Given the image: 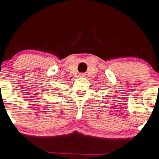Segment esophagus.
I'll return each instance as SVG.
<instances>
[{
  "instance_id": "34e87169",
  "label": "esophagus",
  "mask_w": 159,
  "mask_h": 159,
  "mask_svg": "<svg viewBox=\"0 0 159 159\" xmlns=\"http://www.w3.org/2000/svg\"><path fill=\"white\" fill-rule=\"evenodd\" d=\"M79 77H81V78H84V77H85V75H84V74H81V75H79Z\"/></svg>"
}]
</instances>
